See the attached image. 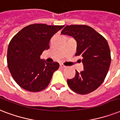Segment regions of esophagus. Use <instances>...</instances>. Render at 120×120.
I'll use <instances>...</instances> for the list:
<instances>
[{
  "label": "esophagus",
  "mask_w": 120,
  "mask_h": 120,
  "mask_svg": "<svg viewBox=\"0 0 120 120\" xmlns=\"http://www.w3.org/2000/svg\"><path fill=\"white\" fill-rule=\"evenodd\" d=\"M60 67H61V68H67V66H66L65 65L63 64H60Z\"/></svg>",
  "instance_id": "34e87169"
}]
</instances>
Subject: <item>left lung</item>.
Listing matches in <instances>:
<instances>
[{
  "label": "left lung",
  "instance_id": "obj_1",
  "mask_svg": "<svg viewBox=\"0 0 120 120\" xmlns=\"http://www.w3.org/2000/svg\"><path fill=\"white\" fill-rule=\"evenodd\" d=\"M61 34L72 36L77 42L76 56H81L84 70L76 71L75 78L67 82L73 91L86 94L96 90L105 80L111 63L107 41L94 29L86 25H71Z\"/></svg>",
  "mask_w": 120,
  "mask_h": 120
}]
</instances>
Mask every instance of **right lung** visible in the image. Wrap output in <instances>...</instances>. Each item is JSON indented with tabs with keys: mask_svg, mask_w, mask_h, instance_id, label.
Masks as SVG:
<instances>
[{
	"mask_svg": "<svg viewBox=\"0 0 120 120\" xmlns=\"http://www.w3.org/2000/svg\"><path fill=\"white\" fill-rule=\"evenodd\" d=\"M64 26L30 24L11 39L7 50V65L13 79L21 88L38 92L49 84L59 63H47L40 56L49 48L51 38Z\"/></svg>",
	"mask_w": 120,
	"mask_h": 120,
	"instance_id": "right-lung-1",
	"label": "right lung"
}]
</instances>
